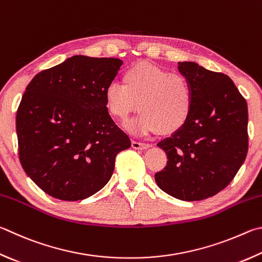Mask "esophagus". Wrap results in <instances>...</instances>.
<instances>
[{"instance_id":"esophagus-1","label":"esophagus","mask_w":262,"mask_h":262,"mask_svg":"<svg viewBox=\"0 0 262 262\" xmlns=\"http://www.w3.org/2000/svg\"><path fill=\"white\" fill-rule=\"evenodd\" d=\"M132 146L134 147V149H137V150H145V149H147V147H150L151 145L147 144V143H142V142L133 141L132 142Z\"/></svg>"}]
</instances>
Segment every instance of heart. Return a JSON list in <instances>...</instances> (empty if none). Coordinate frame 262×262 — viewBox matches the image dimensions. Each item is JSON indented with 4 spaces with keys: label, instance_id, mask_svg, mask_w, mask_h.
<instances>
[{
    "label": "heart",
    "instance_id": "b5f03b06",
    "mask_svg": "<svg viewBox=\"0 0 262 262\" xmlns=\"http://www.w3.org/2000/svg\"><path fill=\"white\" fill-rule=\"evenodd\" d=\"M104 97L111 116L125 121L139 108L141 115L132 127L161 135L177 133L187 123L193 101L187 78L150 63L130 66L122 82L107 85Z\"/></svg>",
    "mask_w": 262,
    "mask_h": 262
}]
</instances>
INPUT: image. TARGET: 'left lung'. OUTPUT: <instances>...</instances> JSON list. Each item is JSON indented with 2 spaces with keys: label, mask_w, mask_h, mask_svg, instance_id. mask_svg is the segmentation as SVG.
Wrapping results in <instances>:
<instances>
[{
  "label": "left lung",
  "mask_w": 262,
  "mask_h": 262,
  "mask_svg": "<svg viewBox=\"0 0 262 262\" xmlns=\"http://www.w3.org/2000/svg\"><path fill=\"white\" fill-rule=\"evenodd\" d=\"M179 71L191 84L192 108L187 123L157 144L168 160L155 180L181 201H202L225 189L244 163L247 103L226 74L192 61H180Z\"/></svg>",
  "instance_id": "left-lung-1"
}]
</instances>
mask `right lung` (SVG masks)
Instances as JSON below:
<instances>
[{
  "instance_id": "right-lung-1",
  "label": "right lung",
  "mask_w": 262,
  "mask_h": 262,
  "mask_svg": "<svg viewBox=\"0 0 262 262\" xmlns=\"http://www.w3.org/2000/svg\"><path fill=\"white\" fill-rule=\"evenodd\" d=\"M122 60L73 56L41 71L16 116L19 160L49 196L75 202L99 191L130 140L108 115L104 93Z\"/></svg>"
}]
</instances>
